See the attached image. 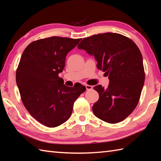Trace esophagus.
<instances>
[{
    "mask_svg": "<svg viewBox=\"0 0 161 161\" xmlns=\"http://www.w3.org/2000/svg\"><path fill=\"white\" fill-rule=\"evenodd\" d=\"M86 90H92L93 89V86H91V85H88V84H86Z\"/></svg>",
    "mask_w": 161,
    "mask_h": 161,
    "instance_id": "34e87169",
    "label": "esophagus"
}]
</instances>
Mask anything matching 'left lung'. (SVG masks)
I'll list each match as a JSON object with an SVG mask.
<instances>
[{"label": "left lung", "instance_id": "8db88e82", "mask_svg": "<svg viewBox=\"0 0 161 161\" xmlns=\"http://www.w3.org/2000/svg\"><path fill=\"white\" fill-rule=\"evenodd\" d=\"M77 47L93 54L97 68L110 80L105 89L101 85L93 88L100 96L92 108L93 114L111 124L124 120L138 105L145 82L138 47L128 37L111 32L84 38Z\"/></svg>", "mask_w": 161, "mask_h": 161}]
</instances>
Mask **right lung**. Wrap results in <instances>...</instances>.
I'll return each instance as SVG.
<instances>
[{
	"label": "right lung",
	"instance_id": "right-lung-1",
	"mask_svg": "<svg viewBox=\"0 0 161 161\" xmlns=\"http://www.w3.org/2000/svg\"><path fill=\"white\" fill-rule=\"evenodd\" d=\"M81 39L51 36L30 43L20 57L16 80L27 111L47 127H56L70 117L74 102L86 91L81 84L65 86L59 73L67 54Z\"/></svg>",
	"mask_w": 161,
	"mask_h": 161
}]
</instances>
